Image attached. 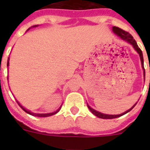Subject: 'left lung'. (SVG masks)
<instances>
[{
	"instance_id": "obj_1",
	"label": "left lung",
	"mask_w": 150,
	"mask_h": 150,
	"mask_svg": "<svg viewBox=\"0 0 150 150\" xmlns=\"http://www.w3.org/2000/svg\"><path fill=\"white\" fill-rule=\"evenodd\" d=\"M112 31L114 32V33H115L117 36H119L120 38L121 39V40H125V42H127V43H128L129 44H131V45L132 46L133 48L135 49V50L136 52H137L138 54H139V57H140V61H141V64H142V69H143V75H144V81H145V69H144V61H143V56H142V50H141V49H140L139 47V46L137 45V43H136V41L133 39L132 36L131 35L130 33H128V32H125L124 31L123 29H120V28H118V27H116V26H113V28H112ZM149 70H150V67H149ZM150 82V80H149ZM136 103H137V102H136ZM136 103H135V104L133 105L132 107H131L130 109H128V110H126L125 112H124V113H122V114H114V115H113V114H103V113H100V112L97 111V110H96L93 109L90 106H89L88 103H87V107H88V108H89V110H90V111L93 113V114L95 115V116L98 117H100V118H103V119H113V118H117V117H119L122 116V115H124V114H127V113H128V112L130 111V110H132L133 109V107H135V105H136Z\"/></svg>"
}]
</instances>
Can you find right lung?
<instances>
[{"mask_svg": "<svg viewBox=\"0 0 150 150\" xmlns=\"http://www.w3.org/2000/svg\"><path fill=\"white\" fill-rule=\"evenodd\" d=\"M38 25H33V26L30 27V28H29V29H27V31H28V30H29V29H31V28H35V27H37V26H38ZM7 66H8H8H9V57H8V64H7ZM17 103H18V104L19 105V107H21V108H22V109L23 110H24L25 112H26L27 114H30V115H33V116L39 117H46L52 116V115H54V114H57V112H58L59 110H61V106H62V105H61V107H59L58 109L56 111L51 112V113H47V114H36V113H33V112H31V111H30V110H29L25 109V107H23V106H22V105L21 104V103H20L18 102V100H17Z\"/></svg>", "mask_w": 150, "mask_h": 150, "instance_id": "obj_1", "label": "right lung"}]
</instances>
